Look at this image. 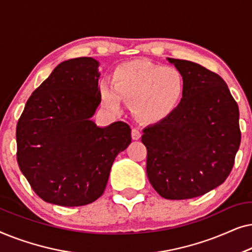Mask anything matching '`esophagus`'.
<instances>
[{
    "label": "esophagus",
    "mask_w": 252,
    "mask_h": 252,
    "mask_svg": "<svg viewBox=\"0 0 252 252\" xmlns=\"http://www.w3.org/2000/svg\"><path fill=\"white\" fill-rule=\"evenodd\" d=\"M141 137V130L139 128H132V139L139 140Z\"/></svg>",
    "instance_id": "esophagus-1"
}]
</instances>
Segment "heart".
Masks as SVG:
<instances>
[{
	"mask_svg": "<svg viewBox=\"0 0 252 252\" xmlns=\"http://www.w3.org/2000/svg\"><path fill=\"white\" fill-rule=\"evenodd\" d=\"M185 92L182 74L174 67H164L148 61L128 62L117 68L112 87L99 85V94L109 108L118 109L120 98L134 103L141 118L159 120L177 109Z\"/></svg>",
	"mask_w": 252,
	"mask_h": 252,
	"instance_id": "1",
	"label": "heart"
}]
</instances>
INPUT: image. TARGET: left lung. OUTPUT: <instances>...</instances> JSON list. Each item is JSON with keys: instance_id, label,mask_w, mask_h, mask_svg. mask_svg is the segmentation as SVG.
Returning a JSON list of instances; mask_svg holds the SVG:
<instances>
[{"instance_id": "obj_1", "label": "left lung", "mask_w": 252, "mask_h": 252, "mask_svg": "<svg viewBox=\"0 0 252 252\" xmlns=\"http://www.w3.org/2000/svg\"><path fill=\"white\" fill-rule=\"evenodd\" d=\"M185 80L170 116L143 129L147 175L161 197L188 199L218 187L232 171L241 142L239 106L215 72L167 58Z\"/></svg>"}]
</instances>
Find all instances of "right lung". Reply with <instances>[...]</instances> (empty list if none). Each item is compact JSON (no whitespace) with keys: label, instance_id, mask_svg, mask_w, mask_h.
<instances>
[{"label":"right lung","instance_id":"obj_1","mask_svg":"<svg viewBox=\"0 0 252 252\" xmlns=\"http://www.w3.org/2000/svg\"><path fill=\"white\" fill-rule=\"evenodd\" d=\"M98 65L79 57L57 65L32 93L17 124V160L43 201L81 206L96 201L108 184L117 155L129 146L130 128L91 119L101 103Z\"/></svg>","mask_w":252,"mask_h":252}]
</instances>
